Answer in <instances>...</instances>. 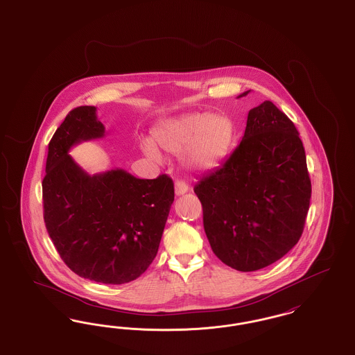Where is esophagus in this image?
Returning a JSON list of instances; mask_svg holds the SVG:
<instances>
[{
	"instance_id": "obj_1",
	"label": "esophagus",
	"mask_w": 355,
	"mask_h": 355,
	"mask_svg": "<svg viewBox=\"0 0 355 355\" xmlns=\"http://www.w3.org/2000/svg\"><path fill=\"white\" fill-rule=\"evenodd\" d=\"M187 191H189V186L186 185L185 182L182 181L175 182V196H184Z\"/></svg>"
}]
</instances>
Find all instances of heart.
<instances>
[{"instance_id":"obj_1","label":"heart","mask_w":355,"mask_h":355,"mask_svg":"<svg viewBox=\"0 0 355 355\" xmlns=\"http://www.w3.org/2000/svg\"><path fill=\"white\" fill-rule=\"evenodd\" d=\"M233 126L222 114L190 113L166 119L154 126L152 142L144 141L141 150L153 159H159L164 150L182 154L186 168L206 171L218 166L230 149Z\"/></svg>"}]
</instances>
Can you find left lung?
Listing matches in <instances>:
<instances>
[{"label":"left lung","mask_w":355,"mask_h":355,"mask_svg":"<svg viewBox=\"0 0 355 355\" xmlns=\"http://www.w3.org/2000/svg\"><path fill=\"white\" fill-rule=\"evenodd\" d=\"M194 193L209 243L225 265L255 271L281 259L302 236L311 197L294 123L271 101L253 107L241 144Z\"/></svg>","instance_id":"left-lung-1"}]
</instances>
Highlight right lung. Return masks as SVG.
Listing matches in <instances>:
<instances>
[{
	"label": "right lung",
	"instance_id": "right-lung-1",
	"mask_svg": "<svg viewBox=\"0 0 355 355\" xmlns=\"http://www.w3.org/2000/svg\"><path fill=\"white\" fill-rule=\"evenodd\" d=\"M94 106L73 109L49 142L42 181L44 220L51 241L77 275L109 285L135 281L155 258L174 184L166 174L135 178L123 169L90 175L69 150L102 138Z\"/></svg>",
	"mask_w": 355,
	"mask_h": 355
}]
</instances>
